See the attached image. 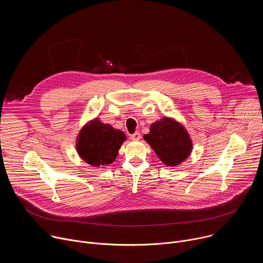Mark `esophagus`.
Wrapping results in <instances>:
<instances>
[{
	"label": "esophagus",
	"instance_id": "obj_1",
	"mask_svg": "<svg viewBox=\"0 0 263 263\" xmlns=\"http://www.w3.org/2000/svg\"><path fill=\"white\" fill-rule=\"evenodd\" d=\"M130 138H131L132 140H139V139L141 138V134H140L139 132H135V133H133V134L130 135Z\"/></svg>",
	"mask_w": 263,
	"mask_h": 263
}]
</instances>
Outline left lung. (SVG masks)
<instances>
[{
  "label": "left lung",
  "instance_id": "1",
  "mask_svg": "<svg viewBox=\"0 0 263 263\" xmlns=\"http://www.w3.org/2000/svg\"><path fill=\"white\" fill-rule=\"evenodd\" d=\"M143 138L167 166L183 162L193 149L191 137L184 127L168 118L152 124L149 133L143 135Z\"/></svg>",
  "mask_w": 263,
  "mask_h": 263
}]
</instances>
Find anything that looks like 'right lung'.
Returning a JSON list of instances; mask_svg holds the SVG:
<instances>
[{"mask_svg": "<svg viewBox=\"0 0 263 263\" xmlns=\"http://www.w3.org/2000/svg\"><path fill=\"white\" fill-rule=\"evenodd\" d=\"M125 140L124 132L96 119L82 128L78 135L76 147L78 154L85 162L92 166H102L116 160Z\"/></svg>", "mask_w": 263, "mask_h": 263, "instance_id": "1", "label": "right lung"}]
</instances>
